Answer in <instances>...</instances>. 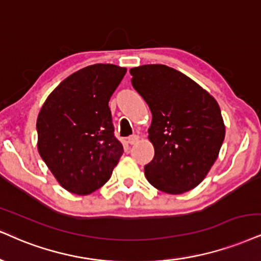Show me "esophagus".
<instances>
[{
    "instance_id": "esophagus-1",
    "label": "esophagus",
    "mask_w": 261,
    "mask_h": 261,
    "mask_svg": "<svg viewBox=\"0 0 261 261\" xmlns=\"http://www.w3.org/2000/svg\"><path fill=\"white\" fill-rule=\"evenodd\" d=\"M138 141H139V136H137V134H133V136L128 138V143H129L130 145H134V144H137Z\"/></svg>"
}]
</instances>
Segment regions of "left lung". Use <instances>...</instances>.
Returning a JSON list of instances; mask_svg holds the SVG:
<instances>
[{
  "label": "left lung",
  "mask_w": 261,
  "mask_h": 261,
  "mask_svg": "<svg viewBox=\"0 0 261 261\" xmlns=\"http://www.w3.org/2000/svg\"><path fill=\"white\" fill-rule=\"evenodd\" d=\"M132 85L149 105V140L155 156L145 166L147 181L160 191L180 195L205 178L225 138L219 104L184 73L162 64L129 70Z\"/></svg>",
  "instance_id": "1"
}]
</instances>
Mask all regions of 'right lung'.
Wrapping results in <instances>:
<instances>
[{
	"instance_id": "obj_1",
	"label": "right lung",
	"mask_w": 261,
	"mask_h": 261,
	"mask_svg": "<svg viewBox=\"0 0 261 261\" xmlns=\"http://www.w3.org/2000/svg\"><path fill=\"white\" fill-rule=\"evenodd\" d=\"M127 72L112 64L83 67L48 95L37 117V150L57 181L75 195L101 188L123 146L114 136L109 100Z\"/></svg>"
}]
</instances>
